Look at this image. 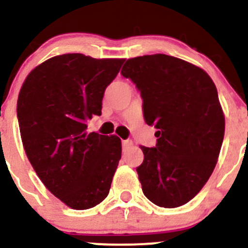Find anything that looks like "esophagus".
<instances>
[{
	"mask_svg": "<svg viewBox=\"0 0 248 248\" xmlns=\"http://www.w3.org/2000/svg\"><path fill=\"white\" fill-rule=\"evenodd\" d=\"M132 145H133V141H132V140H122V147H124V150H128Z\"/></svg>",
	"mask_w": 248,
	"mask_h": 248,
	"instance_id": "34e87169",
	"label": "esophagus"
}]
</instances>
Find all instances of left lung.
Returning <instances> with one entry per match:
<instances>
[{
    "mask_svg": "<svg viewBox=\"0 0 248 248\" xmlns=\"http://www.w3.org/2000/svg\"><path fill=\"white\" fill-rule=\"evenodd\" d=\"M121 74L137 85L156 147L140 149L137 168L145 197L172 209L193 199L211 176L226 120L216 86L201 67L164 54L128 59Z\"/></svg>",
    "mask_w": 248,
    "mask_h": 248,
    "instance_id": "obj_1",
    "label": "left lung"
}]
</instances>
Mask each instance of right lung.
<instances>
[{"instance_id":"1","label":"right lung","mask_w":248,"mask_h":248,"mask_svg":"<svg viewBox=\"0 0 248 248\" xmlns=\"http://www.w3.org/2000/svg\"><path fill=\"white\" fill-rule=\"evenodd\" d=\"M124 59L57 55L25 79L17 98L22 145L44 186L73 210L107 198L121 158V139L87 133L86 121L102 114L107 86Z\"/></svg>"}]
</instances>
